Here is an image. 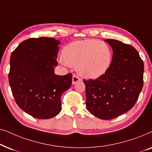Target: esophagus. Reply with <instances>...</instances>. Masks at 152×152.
Here are the masks:
<instances>
[{"instance_id":"obj_1","label":"esophagus","mask_w":152,"mask_h":152,"mask_svg":"<svg viewBox=\"0 0 152 152\" xmlns=\"http://www.w3.org/2000/svg\"><path fill=\"white\" fill-rule=\"evenodd\" d=\"M81 80V79L78 77V76H76V75H74L72 77V83L73 84H76V83H78V81H80Z\"/></svg>"}]
</instances>
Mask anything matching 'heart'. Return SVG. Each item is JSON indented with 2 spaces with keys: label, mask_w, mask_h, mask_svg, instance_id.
Instances as JSON below:
<instances>
[{
  "label": "heart",
  "mask_w": 152,
  "mask_h": 152,
  "mask_svg": "<svg viewBox=\"0 0 152 152\" xmlns=\"http://www.w3.org/2000/svg\"><path fill=\"white\" fill-rule=\"evenodd\" d=\"M113 58V50L108 44L98 39H87L73 42L65 46L61 62L76 67L83 77L96 78L110 68Z\"/></svg>",
  "instance_id": "heart-1"
}]
</instances>
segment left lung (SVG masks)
<instances>
[{"mask_svg": "<svg viewBox=\"0 0 152 152\" xmlns=\"http://www.w3.org/2000/svg\"><path fill=\"white\" fill-rule=\"evenodd\" d=\"M113 58L108 71L96 79L83 80L86 107L102 120H111L130 110L143 87L144 63L137 50L115 39H106Z\"/></svg>", "mask_w": 152, "mask_h": 152, "instance_id": "obj_1", "label": "left lung"}]
</instances>
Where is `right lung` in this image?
<instances>
[{
  "instance_id": "1",
  "label": "right lung",
  "mask_w": 152,
  "mask_h": 152,
  "mask_svg": "<svg viewBox=\"0 0 152 152\" xmlns=\"http://www.w3.org/2000/svg\"><path fill=\"white\" fill-rule=\"evenodd\" d=\"M60 42L51 37L22 42L10 57L9 83L22 110L37 119H50L61 110V95L70 88L71 73L54 74Z\"/></svg>"
}]
</instances>
